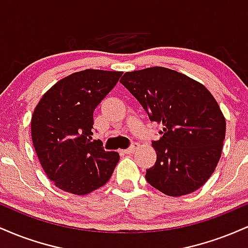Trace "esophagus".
<instances>
[{
  "instance_id": "34e87169",
  "label": "esophagus",
  "mask_w": 248,
  "mask_h": 248,
  "mask_svg": "<svg viewBox=\"0 0 248 248\" xmlns=\"http://www.w3.org/2000/svg\"><path fill=\"white\" fill-rule=\"evenodd\" d=\"M136 149H138V143H134L133 146H130L129 148H127V149H124V150H121V152L124 154H132L135 152Z\"/></svg>"
}]
</instances>
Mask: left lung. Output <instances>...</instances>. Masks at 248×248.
<instances>
[{"instance_id": "8db88e82", "label": "left lung", "mask_w": 248, "mask_h": 248, "mask_svg": "<svg viewBox=\"0 0 248 248\" xmlns=\"http://www.w3.org/2000/svg\"><path fill=\"white\" fill-rule=\"evenodd\" d=\"M120 82L150 121L163 126L162 138L152 142L157 158L147 170L148 183L172 197L204 186L217 167L226 133V121L210 91L161 66L126 72Z\"/></svg>"}]
</instances>
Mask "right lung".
Here are the masks:
<instances>
[{"label":"right lung","instance_id":"right-lung-1","mask_svg":"<svg viewBox=\"0 0 248 248\" xmlns=\"http://www.w3.org/2000/svg\"><path fill=\"white\" fill-rule=\"evenodd\" d=\"M122 72L84 70L65 77L42 96L31 118L38 160L57 187L87 195L107 183L120 156L92 140L93 112Z\"/></svg>","mask_w":248,"mask_h":248}]
</instances>
